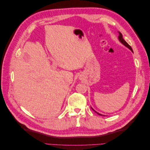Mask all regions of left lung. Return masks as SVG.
<instances>
[{"label": "left lung", "mask_w": 150, "mask_h": 150, "mask_svg": "<svg viewBox=\"0 0 150 150\" xmlns=\"http://www.w3.org/2000/svg\"><path fill=\"white\" fill-rule=\"evenodd\" d=\"M118 39H119V40L124 45V46H125L126 47H128V49H129L131 51H132L133 52V49H132V48H131V47L129 46V45L127 43L125 40L123 39V38H122V34L120 33V32H119V36H118ZM92 110L95 112H96L97 114L98 115H100V116H104V115H101V114H99V112H96V111H95L94 110H93V109L92 108Z\"/></svg>", "instance_id": "8db88e82"}]
</instances>
